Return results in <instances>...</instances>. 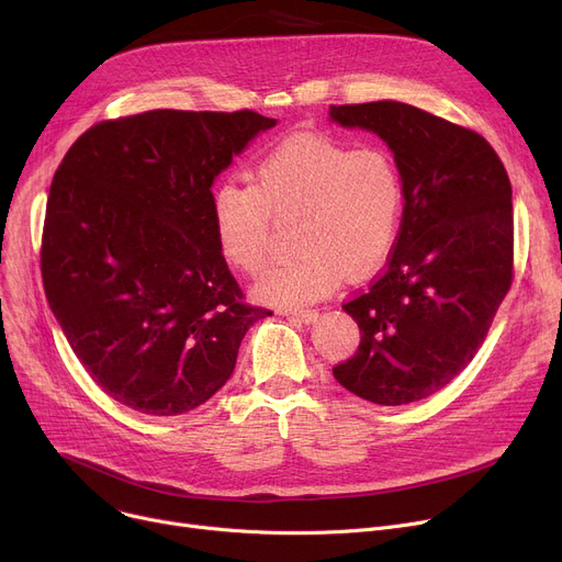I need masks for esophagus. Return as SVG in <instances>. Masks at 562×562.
Wrapping results in <instances>:
<instances>
[{
  "label": "esophagus",
  "instance_id": "1",
  "mask_svg": "<svg viewBox=\"0 0 562 562\" xmlns=\"http://www.w3.org/2000/svg\"><path fill=\"white\" fill-rule=\"evenodd\" d=\"M289 316H291V318H299V321H303V323H312V321L318 318V312H316V310H291Z\"/></svg>",
  "mask_w": 562,
  "mask_h": 562
}]
</instances>
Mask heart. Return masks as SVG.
I'll list each match as a JSON object with an SVG mask.
<instances>
[{"instance_id":"1","label":"heart","mask_w":562,"mask_h":562,"mask_svg":"<svg viewBox=\"0 0 562 562\" xmlns=\"http://www.w3.org/2000/svg\"><path fill=\"white\" fill-rule=\"evenodd\" d=\"M403 204L394 159L323 136H293L276 145L252 184L225 180L212 191V225L227 263L263 273L273 250V221L289 223L296 248L259 284L280 305L316 301L346 278L375 271L396 239Z\"/></svg>"}]
</instances>
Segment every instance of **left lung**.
I'll return each instance as SVG.
<instances>
[{
    "label": "left lung",
    "mask_w": 562,
    "mask_h": 562,
    "mask_svg": "<svg viewBox=\"0 0 562 562\" xmlns=\"http://www.w3.org/2000/svg\"><path fill=\"white\" fill-rule=\"evenodd\" d=\"M330 117L387 140L405 198L385 271L344 303L362 339L333 373L371 403H415L474 360L510 291L508 172L479 132L412 104H333Z\"/></svg>",
    "instance_id": "left-lung-1"
}]
</instances>
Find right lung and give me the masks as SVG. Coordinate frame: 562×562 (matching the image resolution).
Segmentation results:
<instances>
[{
	"label": "right lung",
	"instance_id": "1",
	"mask_svg": "<svg viewBox=\"0 0 562 562\" xmlns=\"http://www.w3.org/2000/svg\"><path fill=\"white\" fill-rule=\"evenodd\" d=\"M257 111L155 109L88 127L49 187L41 276L86 373L175 417L212 398L255 321L212 225V184L273 127Z\"/></svg>",
	"mask_w": 562,
	"mask_h": 562
}]
</instances>
